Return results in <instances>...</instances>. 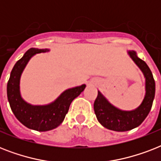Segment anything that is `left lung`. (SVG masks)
<instances>
[{
  "label": "left lung",
  "mask_w": 161,
  "mask_h": 161,
  "mask_svg": "<svg viewBox=\"0 0 161 161\" xmlns=\"http://www.w3.org/2000/svg\"><path fill=\"white\" fill-rule=\"evenodd\" d=\"M128 55L142 72L145 79V94L142 102L136 108L122 110L115 107L98 91L93 108L97 119L103 127L114 131H128L140 126L149 114L155 98V83L150 68L145 61L140 59L134 50H128Z\"/></svg>",
  "instance_id": "1"
}]
</instances>
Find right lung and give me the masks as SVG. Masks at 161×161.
<instances>
[{
  "instance_id": "obj_1",
  "label": "right lung",
  "mask_w": 161,
  "mask_h": 161,
  "mask_svg": "<svg viewBox=\"0 0 161 161\" xmlns=\"http://www.w3.org/2000/svg\"><path fill=\"white\" fill-rule=\"evenodd\" d=\"M49 49L30 48L14 65L7 83V98L11 111L16 118L26 127L36 131H48L63 123L68 114L69 106L85 88L86 85L77 86L63 91L55 100L42 105H33L27 103L21 94L20 81L27 63L37 53H48Z\"/></svg>"
}]
</instances>
